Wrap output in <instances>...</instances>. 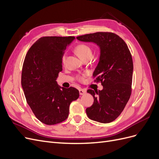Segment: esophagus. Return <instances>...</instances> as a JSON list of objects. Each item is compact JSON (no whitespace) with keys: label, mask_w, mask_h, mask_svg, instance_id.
<instances>
[{"label":"esophagus","mask_w":159,"mask_h":159,"mask_svg":"<svg viewBox=\"0 0 159 159\" xmlns=\"http://www.w3.org/2000/svg\"><path fill=\"white\" fill-rule=\"evenodd\" d=\"M79 92H80V95H82L86 93V89H80Z\"/></svg>","instance_id":"34e87169"}]
</instances>
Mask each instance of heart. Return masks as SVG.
Here are the masks:
<instances>
[{"label":"heart","instance_id":"b5f03b06","mask_svg":"<svg viewBox=\"0 0 159 159\" xmlns=\"http://www.w3.org/2000/svg\"><path fill=\"white\" fill-rule=\"evenodd\" d=\"M75 52L79 56V57L81 60H84L85 58H87V57H92V50H91V48L86 45V44H80L78 46L75 48ZM66 54H64V56H62V63L65 64L66 62ZM79 80H84V77H79Z\"/></svg>","mask_w":159,"mask_h":159}]
</instances>
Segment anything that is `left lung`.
Wrapping results in <instances>:
<instances>
[{"instance_id": "left-lung-1", "label": "left lung", "mask_w": 159, "mask_h": 159, "mask_svg": "<svg viewBox=\"0 0 159 159\" xmlns=\"http://www.w3.org/2000/svg\"><path fill=\"white\" fill-rule=\"evenodd\" d=\"M84 42H93L100 50L98 64L93 74L101 81L102 90L88 89L94 102L86 109L93 121L108 123L116 119L125 107L131 94L133 64L126 43L111 32H96L78 36Z\"/></svg>"}]
</instances>
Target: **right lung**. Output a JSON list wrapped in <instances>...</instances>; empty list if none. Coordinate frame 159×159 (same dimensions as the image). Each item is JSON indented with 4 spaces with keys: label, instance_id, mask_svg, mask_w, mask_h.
I'll list each match as a JSON object with an SVG mask.
<instances>
[{
    "label": "right lung",
    "instance_id": "right-lung-1",
    "mask_svg": "<svg viewBox=\"0 0 159 159\" xmlns=\"http://www.w3.org/2000/svg\"><path fill=\"white\" fill-rule=\"evenodd\" d=\"M74 36H46L28 51L22 66L21 85L26 102L36 117L48 125L68 118L69 107L79 98V91L57 84L62 71V56Z\"/></svg>",
    "mask_w": 159,
    "mask_h": 159
}]
</instances>
